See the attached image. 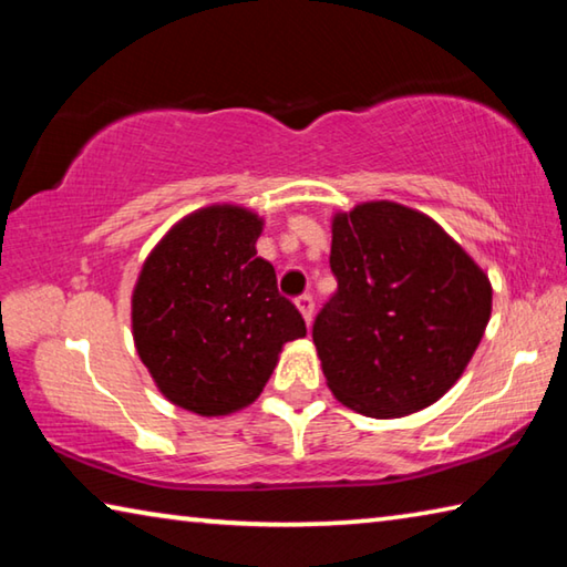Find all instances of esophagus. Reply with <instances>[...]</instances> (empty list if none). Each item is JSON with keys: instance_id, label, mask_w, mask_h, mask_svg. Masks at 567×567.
Here are the masks:
<instances>
[{"instance_id": "esophagus-1", "label": "esophagus", "mask_w": 567, "mask_h": 567, "mask_svg": "<svg viewBox=\"0 0 567 567\" xmlns=\"http://www.w3.org/2000/svg\"><path fill=\"white\" fill-rule=\"evenodd\" d=\"M295 305H297V310L302 312V318H305V322L310 324L312 322V312H315V302H312V297L310 295H300L295 300Z\"/></svg>"}]
</instances>
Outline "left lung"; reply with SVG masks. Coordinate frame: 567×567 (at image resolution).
I'll list each match as a JSON object with an SVG mask.
<instances>
[{"instance_id":"8db88e82","label":"left lung","mask_w":567,"mask_h":567,"mask_svg":"<svg viewBox=\"0 0 567 567\" xmlns=\"http://www.w3.org/2000/svg\"><path fill=\"white\" fill-rule=\"evenodd\" d=\"M338 292L312 324L342 405L390 420L433 405L463 375L493 310V287L435 219L362 203L332 217Z\"/></svg>"}]
</instances>
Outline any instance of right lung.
<instances>
[{
	"label": "right lung",
	"instance_id": "obj_1",
	"mask_svg": "<svg viewBox=\"0 0 567 567\" xmlns=\"http://www.w3.org/2000/svg\"><path fill=\"white\" fill-rule=\"evenodd\" d=\"M262 219L213 205L169 229L132 292L140 360L172 405L229 415L260 398L282 344L305 338L297 307L277 292L275 267L257 257Z\"/></svg>",
	"mask_w": 567,
	"mask_h": 567
}]
</instances>
